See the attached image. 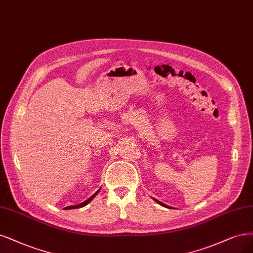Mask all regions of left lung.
<instances>
[{
    "label": "left lung",
    "mask_w": 253,
    "mask_h": 253,
    "mask_svg": "<svg viewBox=\"0 0 253 253\" xmlns=\"http://www.w3.org/2000/svg\"><path fill=\"white\" fill-rule=\"evenodd\" d=\"M155 200V201L157 202V203H158V204H160L161 206H164V207H168V208H169V206H168V205H165V204H163L162 202H160V201H158V200H156V199H154Z\"/></svg>",
    "instance_id": "8db88e82"
}]
</instances>
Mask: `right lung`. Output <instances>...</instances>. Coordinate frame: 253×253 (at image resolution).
I'll return each mask as SVG.
<instances>
[{
  "mask_svg": "<svg viewBox=\"0 0 253 253\" xmlns=\"http://www.w3.org/2000/svg\"><path fill=\"white\" fill-rule=\"evenodd\" d=\"M99 190H100V188L96 191V193H95L93 196H91L88 200H85L84 202H83V203H81V204H78V205H71V206H67V207H65V210H75V208H81V207H84V206H85L86 204L88 203H90L92 200L95 198V196H96L98 193H99Z\"/></svg>",
  "mask_w": 253,
  "mask_h": 253,
  "instance_id": "1",
  "label": "right lung"
}]
</instances>
